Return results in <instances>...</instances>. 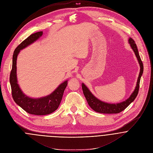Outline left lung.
Returning a JSON list of instances; mask_svg holds the SVG:
<instances>
[{"instance_id":"1","label":"left lung","mask_w":153,"mask_h":153,"mask_svg":"<svg viewBox=\"0 0 153 153\" xmlns=\"http://www.w3.org/2000/svg\"><path fill=\"white\" fill-rule=\"evenodd\" d=\"M128 42L130 44V46L135 53V55L138 59L140 67V71L139 75V77L137 81V85L131 96L129 98H128L126 101L122 102L120 103H118L116 104H111L106 102H104L98 98L95 97L93 94H91L88 88L82 83V88L83 91V94L86 98V100L89 105V106L92 108L94 111L101 113H106V114H113V113H119L125 110L136 98L139 89V84L141 76L143 74V65L142 63V60L140 59V55L139 54L138 49L137 46L135 43V42L131 39L130 38L128 40Z\"/></svg>"}]
</instances>
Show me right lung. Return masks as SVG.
<instances>
[{
  "label": "right lung",
  "instance_id": "1",
  "mask_svg": "<svg viewBox=\"0 0 153 153\" xmlns=\"http://www.w3.org/2000/svg\"><path fill=\"white\" fill-rule=\"evenodd\" d=\"M42 34L43 31H40L30 35L16 48L13 56L12 69L10 76L12 97L14 101L27 113L35 115L49 114L55 111L62 101L64 91L68 85V81H66L61 84L51 95L39 99L27 97L20 90L17 84L16 74L17 55L20 50L36 41Z\"/></svg>",
  "mask_w": 153,
  "mask_h": 153
}]
</instances>
